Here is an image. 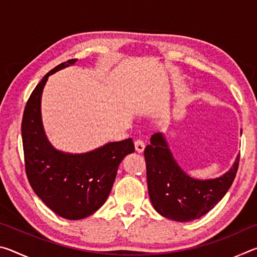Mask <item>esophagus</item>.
I'll list each match as a JSON object with an SVG mask.
<instances>
[{"label": "esophagus", "instance_id": "esophagus-1", "mask_svg": "<svg viewBox=\"0 0 257 257\" xmlns=\"http://www.w3.org/2000/svg\"><path fill=\"white\" fill-rule=\"evenodd\" d=\"M135 149H136L138 153H142V152L145 149L144 141H142V139H137V141L135 142Z\"/></svg>", "mask_w": 257, "mask_h": 257}]
</instances>
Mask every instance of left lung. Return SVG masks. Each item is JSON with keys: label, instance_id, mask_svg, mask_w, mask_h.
Segmentation results:
<instances>
[{"label": "left lung", "instance_id": "1", "mask_svg": "<svg viewBox=\"0 0 257 257\" xmlns=\"http://www.w3.org/2000/svg\"><path fill=\"white\" fill-rule=\"evenodd\" d=\"M144 156L147 187L154 208L167 219L187 222L206 214L223 198L236 177L240 154L222 177L208 180L187 176L161 133L151 137Z\"/></svg>", "mask_w": 257, "mask_h": 257}]
</instances>
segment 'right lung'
Returning a JSON list of instances; mask_svg holds the SVG:
<instances>
[{
	"label": "right lung",
	"instance_id": "right-lung-1",
	"mask_svg": "<svg viewBox=\"0 0 257 257\" xmlns=\"http://www.w3.org/2000/svg\"><path fill=\"white\" fill-rule=\"evenodd\" d=\"M76 62L68 60L46 73L30 95L21 122L29 184L47 207L68 220L84 219L105 203L119 164L135 152L132 138L84 154L63 153L47 141L41 114L43 88L50 75Z\"/></svg>",
	"mask_w": 257,
	"mask_h": 257
}]
</instances>
